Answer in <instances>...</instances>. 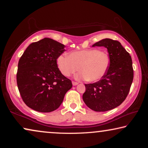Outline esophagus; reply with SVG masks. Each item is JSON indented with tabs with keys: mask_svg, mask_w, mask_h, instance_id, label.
I'll return each instance as SVG.
<instances>
[{
	"mask_svg": "<svg viewBox=\"0 0 148 148\" xmlns=\"http://www.w3.org/2000/svg\"><path fill=\"white\" fill-rule=\"evenodd\" d=\"M77 84H78V83H77V82H72V85H73L74 86H77Z\"/></svg>",
	"mask_w": 148,
	"mask_h": 148,
	"instance_id": "obj_1",
	"label": "esophagus"
}]
</instances>
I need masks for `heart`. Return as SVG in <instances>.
Here are the masks:
<instances>
[{
  "instance_id": "1",
  "label": "heart",
  "mask_w": 148,
  "mask_h": 148,
  "mask_svg": "<svg viewBox=\"0 0 148 148\" xmlns=\"http://www.w3.org/2000/svg\"><path fill=\"white\" fill-rule=\"evenodd\" d=\"M110 57L107 52L99 49H87L72 51L69 56L62 54L57 58V66L64 76L76 75L77 79L96 82L106 76L110 66Z\"/></svg>"
}]
</instances>
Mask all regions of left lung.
<instances>
[{
    "mask_svg": "<svg viewBox=\"0 0 148 148\" xmlns=\"http://www.w3.org/2000/svg\"><path fill=\"white\" fill-rule=\"evenodd\" d=\"M92 46L106 47L111 62L103 78L94 84H85L83 100L95 112L108 111L119 106L129 94L134 76L132 59L117 40L105 38Z\"/></svg>",
    "mask_w": 148,
    "mask_h": 148,
    "instance_id": "8db88e82",
    "label": "left lung"
}]
</instances>
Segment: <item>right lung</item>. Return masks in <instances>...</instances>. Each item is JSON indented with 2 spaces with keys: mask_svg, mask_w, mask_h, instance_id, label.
Returning a JSON list of instances; mask_svg holds the SVG:
<instances>
[{
  "mask_svg": "<svg viewBox=\"0 0 148 148\" xmlns=\"http://www.w3.org/2000/svg\"><path fill=\"white\" fill-rule=\"evenodd\" d=\"M64 45L49 38L27 47L18 62L17 84L27 106L39 112L57 110L72 82L59 71L57 58L65 51Z\"/></svg>",
  "mask_w": 148,
  "mask_h": 148,
  "instance_id": "add662e5",
  "label": "right lung"
}]
</instances>
